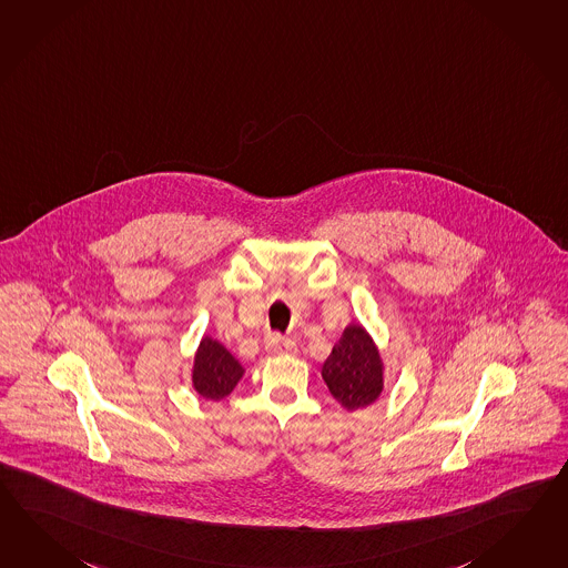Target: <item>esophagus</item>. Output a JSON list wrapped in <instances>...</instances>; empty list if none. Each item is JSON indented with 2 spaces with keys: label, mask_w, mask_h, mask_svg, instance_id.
<instances>
[{
  "label": "esophagus",
  "mask_w": 568,
  "mask_h": 568,
  "mask_svg": "<svg viewBox=\"0 0 568 568\" xmlns=\"http://www.w3.org/2000/svg\"><path fill=\"white\" fill-rule=\"evenodd\" d=\"M266 351L271 354H295L297 344L291 338H281V336H271L265 344Z\"/></svg>",
  "instance_id": "esophagus-1"
}]
</instances>
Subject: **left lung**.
Segmentation results:
<instances>
[{"mask_svg": "<svg viewBox=\"0 0 568 568\" xmlns=\"http://www.w3.org/2000/svg\"><path fill=\"white\" fill-rule=\"evenodd\" d=\"M322 378L346 412L365 409L377 402L385 383V363L363 324L353 322L344 328L322 366Z\"/></svg>", "mask_w": 568, "mask_h": 568, "instance_id": "left-lung-1", "label": "left lung"}]
</instances>
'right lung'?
I'll return each mask as SVG.
<instances>
[{"mask_svg": "<svg viewBox=\"0 0 568 568\" xmlns=\"http://www.w3.org/2000/svg\"><path fill=\"white\" fill-rule=\"evenodd\" d=\"M244 373V366L222 342L203 334L191 365L193 392L207 402H220L234 392Z\"/></svg>", "mask_w": 568, "mask_h": 568, "instance_id": "add662e5", "label": "right lung"}]
</instances>
